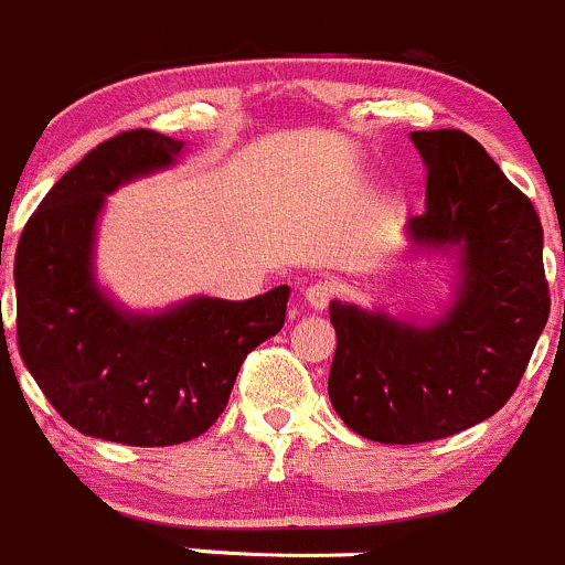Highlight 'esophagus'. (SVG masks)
Masks as SVG:
<instances>
[{
  "instance_id": "esophagus-1",
  "label": "esophagus",
  "mask_w": 565,
  "mask_h": 565,
  "mask_svg": "<svg viewBox=\"0 0 565 565\" xmlns=\"http://www.w3.org/2000/svg\"><path fill=\"white\" fill-rule=\"evenodd\" d=\"M332 296H334V285L327 280H318L305 288V301H307V307H312V310H327V305L332 301Z\"/></svg>"
}]
</instances>
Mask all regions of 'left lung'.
<instances>
[{"label":"left lung","mask_w":565,"mask_h":565,"mask_svg":"<svg viewBox=\"0 0 565 565\" xmlns=\"http://www.w3.org/2000/svg\"><path fill=\"white\" fill-rule=\"evenodd\" d=\"M412 142L428 167L412 242L465 249L459 301L431 327L329 307V401L351 431L384 445L454 437L502 409L550 318L544 231L527 194L459 128L415 131Z\"/></svg>","instance_id":"obj_1"}]
</instances>
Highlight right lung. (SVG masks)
<instances>
[{
	"label": "right lung",
	"instance_id": "1",
	"mask_svg": "<svg viewBox=\"0 0 565 565\" xmlns=\"http://www.w3.org/2000/svg\"><path fill=\"white\" fill-rule=\"evenodd\" d=\"M183 142L120 131L71 167L26 220L15 249V338L49 404L95 439L164 448L200 437L225 412L249 351L285 323L288 285L247 301H186L126 316L93 282L104 194L167 167Z\"/></svg>",
	"mask_w": 565,
	"mask_h": 565
}]
</instances>
